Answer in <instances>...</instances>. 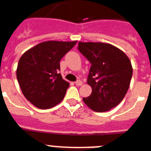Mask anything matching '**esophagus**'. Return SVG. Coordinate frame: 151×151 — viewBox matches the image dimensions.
Returning a JSON list of instances; mask_svg holds the SVG:
<instances>
[{
    "instance_id": "34e87169",
    "label": "esophagus",
    "mask_w": 151,
    "mask_h": 151,
    "mask_svg": "<svg viewBox=\"0 0 151 151\" xmlns=\"http://www.w3.org/2000/svg\"><path fill=\"white\" fill-rule=\"evenodd\" d=\"M75 84L77 85V86H81V85L82 84V81H80V80H78V81H75Z\"/></svg>"
}]
</instances>
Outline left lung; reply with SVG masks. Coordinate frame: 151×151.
<instances>
[{"instance_id": "left-lung-1", "label": "left lung", "mask_w": 151, "mask_h": 151, "mask_svg": "<svg viewBox=\"0 0 151 151\" xmlns=\"http://www.w3.org/2000/svg\"><path fill=\"white\" fill-rule=\"evenodd\" d=\"M78 50L91 63L87 83L92 92L83 99L84 103L98 112L117 106L127 94L133 75L128 56L116 46L104 42H79Z\"/></svg>"}]
</instances>
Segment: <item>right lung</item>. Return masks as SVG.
<instances>
[{
    "instance_id": "right-lung-1",
    "label": "right lung",
    "mask_w": 151,
    "mask_h": 151,
    "mask_svg": "<svg viewBox=\"0 0 151 151\" xmlns=\"http://www.w3.org/2000/svg\"><path fill=\"white\" fill-rule=\"evenodd\" d=\"M77 41H46L29 49L21 56L17 79L28 101L41 109H47L63 99L70 86L61 76L60 61Z\"/></svg>"
}]
</instances>
